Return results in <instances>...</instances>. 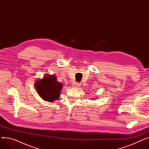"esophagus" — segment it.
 <instances>
[{
  "label": "esophagus",
  "mask_w": 149,
  "mask_h": 149,
  "mask_svg": "<svg viewBox=\"0 0 149 149\" xmlns=\"http://www.w3.org/2000/svg\"><path fill=\"white\" fill-rule=\"evenodd\" d=\"M80 86V84L79 83H74L72 84V87L74 88H77Z\"/></svg>",
  "instance_id": "34e87169"
}]
</instances>
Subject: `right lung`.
Here are the masks:
<instances>
[{
  "label": "right lung",
  "mask_w": 149,
  "mask_h": 149,
  "mask_svg": "<svg viewBox=\"0 0 149 149\" xmlns=\"http://www.w3.org/2000/svg\"><path fill=\"white\" fill-rule=\"evenodd\" d=\"M34 85L38 94L45 101L53 102L60 98L63 84L57 81L56 75H45L42 79L37 80Z\"/></svg>",
  "instance_id": "add662e5"
}]
</instances>
